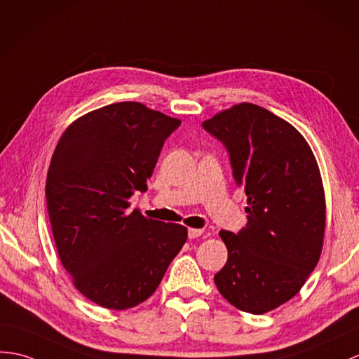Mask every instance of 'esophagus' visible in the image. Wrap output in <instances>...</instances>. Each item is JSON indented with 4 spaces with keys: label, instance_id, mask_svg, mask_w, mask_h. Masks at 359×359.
<instances>
[{
    "label": "esophagus",
    "instance_id": "esophagus-1",
    "mask_svg": "<svg viewBox=\"0 0 359 359\" xmlns=\"http://www.w3.org/2000/svg\"><path fill=\"white\" fill-rule=\"evenodd\" d=\"M203 234V229H194V228H189L188 229V237L189 238H197Z\"/></svg>",
    "mask_w": 359,
    "mask_h": 359
}]
</instances>
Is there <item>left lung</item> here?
I'll list each match as a JSON object with an SVG mask.
<instances>
[{
    "mask_svg": "<svg viewBox=\"0 0 359 359\" xmlns=\"http://www.w3.org/2000/svg\"><path fill=\"white\" fill-rule=\"evenodd\" d=\"M202 125L226 147L248 196L246 226L220 231L228 262L215 286L237 309L262 315L295 297L320 260L326 200L318 163L299 131L263 107L238 104Z\"/></svg>",
    "mask_w": 359,
    "mask_h": 359,
    "instance_id": "8db88e82",
    "label": "left lung"
}]
</instances>
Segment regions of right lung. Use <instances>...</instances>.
Wrapping results in <instances>:
<instances>
[{"label": "right lung", "instance_id": "obj_1", "mask_svg": "<svg viewBox=\"0 0 359 359\" xmlns=\"http://www.w3.org/2000/svg\"><path fill=\"white\" fill-rule=\"evenodd\" d=\"M179 125L140 102H118L70 123L55 148L46 198L57 254L74 287L105 309L151 297L187 241L182 224L128 211Z\"/></svg>", "mask_w": 359, "mask_h": 359}]
</instances>
